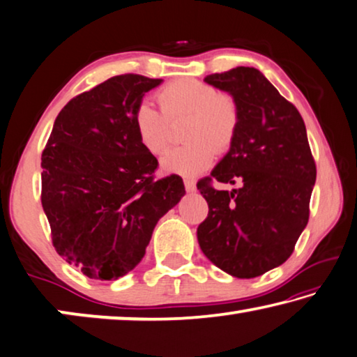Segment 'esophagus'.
<instances>
[{
	"mask_svg": "<svg viewBox=\"0 0 357 357\" xmlns=\"http://www.w3.org/2000/svg\"><path fill=\"white\" fill-rule=\"evenodd\" d=\"M185 190L188 191V192H192V191H196V183L192 182V180H190V178H186L185 180Z\"/></svg>",
	"mask_w": 357,
	"mask_h": 357,
	"instance_id": "esophagus-1",
	"label": "esophagus"
}]
</instances>
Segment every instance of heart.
<instances>
[{"instance_id":"b5f03b06","label":"heart","mask_w":357,"mask_h":357,"mask_svg":"<svg viewBox=\"0 0 357 357\" xmlns=\"http://www.w3.org/2000/svg\"><path fill=\"white\" fill-rule=\"evenodd\" d=\"M158 101L161 107L140 101L132 115L140 144L150 153H161L171 142V120L188 116L183 128L188 142L162 155V171L192 177L212 165L217 151L229 150L238 126V107L231 95L202 80L177 79L160 90Z\"/></svg>"}]
</instances>
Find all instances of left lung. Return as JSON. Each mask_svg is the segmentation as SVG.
Masks as SVG:
<instances>
[{
  "label": "left lung",
  "instance_id": "1",
  "mask_svg": "<svg viewBox=\"0 0 357 357\" xmlns=\"http://www.w3.org/2000/svg\"><path fill=\"white\" fill-rule=\"evenodd\" d=\"M204 82L236 99L238 126L229 151L197 183L208 204L197 242L221 271L255 278L293 253L308 223L317 166L299 110L258 69L238 66ZM212 179L241 188L215 190Z\"/></svg>",
  "mask_w": 357,
  "mask_h": 357
}]
</instances>
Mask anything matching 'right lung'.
Listing matches in <instances>:
<instances>
[{
	"label": "right lung",
	"instance_id": "1",
	"mask_svg": "<svg viewBox=\"0 0 357 357\" xmlns=\"http://www.w3.org/2000/svg\"><path fill=\"white\" fill-rule=\"evenodd\" d=\"M162 79L110 77L58 114L40 158V202L56 253L95 280H119L145 255L155 226L185 195L178 175L155 180L156 158L132 115Z\"/></svg>",
	"mask_w": 357,
	"mask_h": 357
}]
</instances>
